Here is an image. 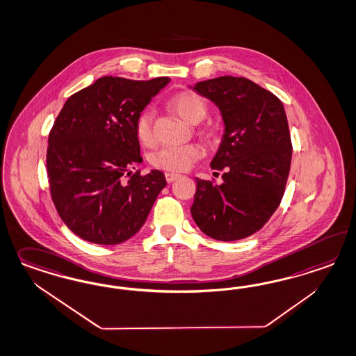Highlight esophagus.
I'll return each instance as SVG.
<instances>
[{
  "label": "esophagus",
  "mask_w": 356,
  "mask_h": 356,
  "mask_svg": "<svg viewBox=\"0 0 356 356\" xmlns=\"http://www.w3.org/2000/svg\"><path fill=\"white\" fill-rule=\"evenodd\" d=\"M178 177H179V175H178V174H175V172H165V178H166V181H168L169 184H172V182H174V181H175V179H177Z\"/></svg>",
  "instance_id": "34e87169"
}]
</instances>
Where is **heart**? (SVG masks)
Returning <instances> with one entry per match:
<instances>
[{
	"label": "heart",
	"mask_w": 356,
	"mask_h": 356,
	"mask_svg": "<svg viewBox=\"0 0 356 356\" xmlns=\"http://www.w3.org/2000/svg\"><path fill=\"white\" fill-rule=\"evenodd\" d=\"M170 104L179 116H182L186 122L191 124L200 123L208 113V106L204 98L196 92H178L170 99ZM153 120L154 110L150 106L144 107L136 118L135 132L138 141L144 145H152L156 140ZM203 156V147L196 143L186 145H166L153 153L152 163L166 172H187Z\"/></svg>",
	"instance_id": "obj_1"
}]
</instances>
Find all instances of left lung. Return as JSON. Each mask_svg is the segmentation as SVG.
<instances>
[{
	"label": "left lung",
	"instance_id": "1",
	"mask_svg": "<svg viewBox=\"0 0 356 356\" xmlns=\"http://www.w3.org/2000/svg\"><path fill=\"white\" fill-rule=\"evenodd\" d=\"M199 95L218 106L225 132L211 168L222 184L196 179L191 215L208 237L237 241L261 229L286 191L292 143L280 99L243 77L197 82Z\"/></svg>",
	"mask_w": 356,
	"mask_h": 356
}]
</instances>
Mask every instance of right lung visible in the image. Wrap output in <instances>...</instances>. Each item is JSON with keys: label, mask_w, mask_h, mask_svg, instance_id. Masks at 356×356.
I'll use <instances>...</instances> for the list:
<instances>
[{"label": "right lung", "mask_w": 356, "mask_h": 356, "mask_svg": "<svg viewBox=\"0 0 356 356\" xmlns=\"http://www.w3.org/2000/svg\"><path fill=\"white\" fill-rule=\"evenodd\" d=\"M169 81L106 76L70 95L58 115L47 148L49 193L58 216L82 240L131 238L166 186L160 170H134L143 161L136 118Z\"/></svg>", "instance_id": "obj_1"}]
</instances>
